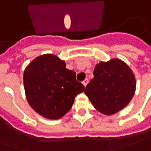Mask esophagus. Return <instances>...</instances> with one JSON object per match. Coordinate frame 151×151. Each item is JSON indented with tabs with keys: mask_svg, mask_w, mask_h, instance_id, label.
I'll return each mask as SVG.
<instances>
[{
	"mask_svg": "<svg viewBox=\"0 0 151 151\" xmlns=\"http://www.w3.org/2000/svg\"><path fill=\"white\" fill-rule=\"evenodd\" d=\"M88 78L84 79L83 82V84L84 85V87H86V86L88 85Z\"/></svg>",
	"mask_w": 151,
	"mask_h": 151,
	"instance_id": "esophagus-1",
	"label": "esophagus"
}]
</instances>
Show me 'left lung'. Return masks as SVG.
<instances>
[{
    "instance_id": "left-lung-1",
    "label": "left lung",
    "mask_w": 151,
    "mask_h": 151,
    "mask_svg": "<svg viewBox=\"0 0 151 151\" xmlns=\"http://www.w3.org/2000/svg\"><path fill=\"white\" fill-rule=\"evenodd\" d=\"M84 93L98 111L112 115L126 107L136 92V78L131 68L119 58L100 62Z\"/></svg>"
}]
</instances>
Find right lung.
<instances>
[{
	"label": "right lung",
	"instance_id": "right-lung-1",
	"mask_svg": "<svg viewBox=\"0 0 151 151\" xmlns=\"http://www.w3.org/2000/svg\"><path fill=\"white\" fill-rule=\"evenodd\" d=\"M24 88L29 106L48 119H59L71 109L75 97L84 91L76 73L66 68L54 54L35 58L24 71Z\"/></svg>",
	"mask_w": 151,
	"mask_h": 151
}]
</instances>
